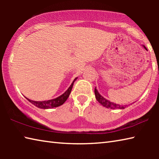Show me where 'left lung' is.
<instances>
[{
  "label": "left lung",
  "instance_id": "left-lung-1",
  "mask_svg": "<svg viewBox=\"0 0 159 159\" xmlns=\"http://www.w3.org/2000/svg\"><path fill=\"white\" fill-rule=\"evenodd\" d=\"M95 98L99 103H100L102 106L107 107V108H110V109H125V106L120 105V104H115L114 102H111L109 100H107L104 98H103L100 94L98 93V91L97 90L96 88H95Z\"/></svg>",
  "mask_w": 159,
  "mask_h": 159
}]
</instances>
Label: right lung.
I'll return each mask as SVG.
<instances>
[{"label": "right lung", "mask_w": 159, "mask_h": 159, "mask_svg": "<svg viewBox=\"0 0 159 159\" xmlns=\"http://www.w3.org/2000/svg\"><path fill=\"white\" fill-rule=\"evenodd\" d=\"M77 78H76L74 80L73 83H71V85H70V87L68 88L65 93L62 95H60L58 98H55V99H50V100H47V101H41V102H37V101H33L31 100L28 98H26L28 100L39 108H41V109H51V108H54V107H57L63 104L64 102H66L67 98H69V96L71 93V91L72 90V87H73L74 83L75 80H76Z\"/></svg>", "instance_id": "obj_1"}]
</instances>
